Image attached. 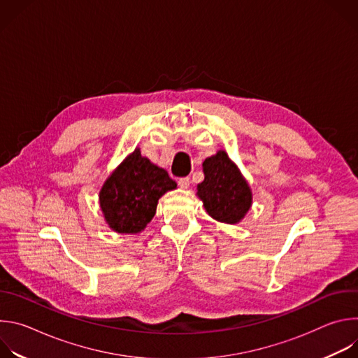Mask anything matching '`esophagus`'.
I'll list each match as a JSON object with an SVG mask.
<instances>
[{
	"mask_svg": "<svg viewBox=\"0 0 358 358\" xmlns=\"http://www.w3.org/2000/svg\"><path fill=\"white\" fill-rule=\"evenodd\" d=\"M178 185H180V188L187 189V188L189 187V178H188V177H182V178H180V180H178Z\"/></svg>",
	"mask_w": 358,
	"mask_h": 358,
	"instance_id": "34e87169",
	"label": "esophagus"
}]
</instances>
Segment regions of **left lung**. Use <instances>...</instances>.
Instances as JSON below:
<instances>
[{"mask_svg": "<svg viewBox=\"0 0 358 358\" xmlns=\"http://www.w3.org/2000/svg\"><path fill=\"white\" fill-rule=\"evenodd\" d=\"M203 181L196 185V195L208 215L218 222L239 224L252 207V189L238 166L225 150L202 163Z\"/></svg>", "mask_w": 358, "mask_h": 358, "instance_id": "8db88e82", "label": "left lung"}]
</instances>
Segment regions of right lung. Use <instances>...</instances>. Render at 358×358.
I'll use <instances>...</instances> for the list:
<instances>
[{"instance_id":"obj_1","label":"right lung","mask_w":358,"mask_h":358,"mask_svg":"<svg viewBox=\"0 0 358 358\" xmlns=\"http://www.w3.org/2000/svg\"><path fill=\"white\" fill-rule=\"evenodd\" d=\"M176 188L169 173L143 157L137 147L101 185L99 206L112 231L136 235L155 217L159 199Z\"/></svg>"}]
</instances>
